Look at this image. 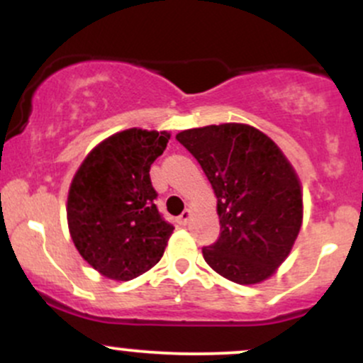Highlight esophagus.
<instances>
[{"mask_svg":"<svg viewBox=\"0 0 363 363\" xmlns=\"http://www.w3.org/2000/svg\"><path fill=\"white\" fill-rule=\"evenodd\" d=\"M191 216H193V213H191V210H184L181 213V216H179V218H177V222L181 223V225H187V223H189Z\"/></svg>","mask_w":363,"mask_h":363,"instance_id":"esophagus-1","label":"esophagus"}]
</instances>
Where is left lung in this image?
I'll use <instances>...</instances> for the list:
<instances>
[{"mask_svg": "<svg viewBox=\"0 0 363 363\" xmlns=\"http://www.w3.org/2000/svg\"><path fill=\"white\" fill-rule=\"evenodd\" d=\"M179 143L201 165L216 196L220 237L203 247L211 269L239 285L264 281L301 232L297 172L272 138L249 124L181 131Z\"/></svg>", "mask_w": 363, "mask_h": 363, "instance_id": "obj_1", "label": "left lung"}]
</instances>
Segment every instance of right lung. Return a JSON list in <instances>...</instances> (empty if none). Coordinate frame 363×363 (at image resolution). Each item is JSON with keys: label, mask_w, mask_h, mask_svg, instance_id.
<instances>
[{"label": "right lung", "mask_w": 363, "mask_h": 363, "mask_svg": "<svg viewBox=\"0 0 363 363\" xmlns=\"http://www.w3.org/2000/svg\"><path fill=\"white\" fill-rule=\"evenodd\" d=\"M167 131L131 128L97 145L74 174L68 227L74 247L116 281L140 277L160 261L174 227L155 206L150 167L164 153Z\"/></svg>", "instance_id": "add662e5"}]
</instances>
